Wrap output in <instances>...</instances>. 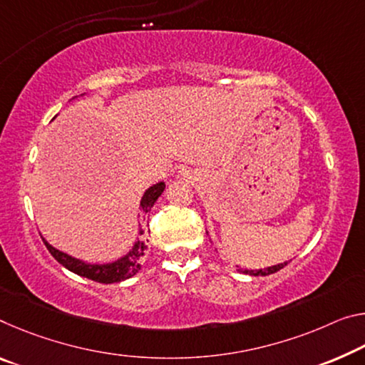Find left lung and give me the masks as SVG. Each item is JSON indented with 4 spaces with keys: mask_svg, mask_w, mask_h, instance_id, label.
Returning a JSON list of instances; mask_svg holds the SVG:
<instances>
[{
    "mask_svg": "<svg viewBox=\"0 0 365 365\" xmlns=\"http://www.w3.org/2000/svg\"><path fill=\"white\" fill-rule=\"evenodd\" d=\"M286 264H287V262L274 264V266H269V268H264V269H257V271L255 269H239V271H242V273H245V274H250V276H268V274L276 273V271L282 269Z\"/></svg>",
    "mask_w": 365,
    "mask_h": 365,
    "instance_id": "left-lung-1",
    "label": "left lung"
}]
</instances>
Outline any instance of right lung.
<instances>
[{
	"label": "right lung",
	"mask_w": 365,
	"mask_h": 365,
	"mask_svg": "<svg viewBox=\"0 0 365 365\" xmlns=\"http://www.w3.org/2000/svg\"><path fill=\"white\" fill-rule=\"evenodd\" d=\"M164 188H165V183L159 182L153 185V187H149L146 192H144L141 198V205H140L143 214L151 211V207L154 206L155 201H158L162 192H164ZM140 234H143L141 229H140ZM42 240L56 262L65 266L66 269L73 271V273H76L83 277H88V279H92L96 282H102V284H113V282L125 281L128 279V277L135 276L138 271L141 269V257L144 255V252H146V244H144L143 240H136L135 245H133L131 250L126 253L125 257L115 259L112 263L92 264V263H84L83 259L69 257L66 253L56 250L55 247H51L45 239Z\"/></svg>",
	"instance_id": "1"
}]
</instances>
